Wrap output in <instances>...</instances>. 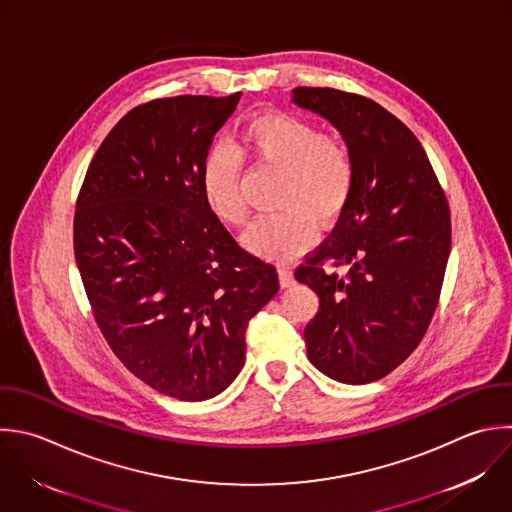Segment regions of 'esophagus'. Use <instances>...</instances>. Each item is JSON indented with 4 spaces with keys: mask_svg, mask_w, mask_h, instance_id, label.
<instances>
[{
    "mask_svg": "<svg viewBox=\"0 0 512 512\" xmlns=\"http://www.w3.org/2000/svg\"><path fill=\"white\" fill-rule=\"evenodd\" d=\"M278 280H280V286L282 288H290V286H294V272L288 268V266H280L278 268Z\"/></svg>",
    "mask_w": 512,
    "mask_h": 512,
    "instance_id": "esophagus-1",
    "label": "esophagus"
}]
</instances>
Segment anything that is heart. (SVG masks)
Wrapping results in <instances>:
<instances>
[{
	"label": "heart",
	"instance_id": "obj_1",
	"mask_svg": "<svg viewBox=\"0 0 512 512\" xmlns=\"http://www.w3.org/2000/svg\"><path fill=\"white\" fill-rule=\"evenodd\" d=\"M238 152L280 172L274 206L250 224L244 244L272 260H292L316 240V220L330 226L348 206L354 186V162L348 148L294 114L266 112L252 118L238 136ZM204 202L210 212L230 226L246 220V204L240 196V160L218 146L200 174Z\"/></svg>",
	"mask_w": 512,
	"mask_h": 512
}]
</instances>
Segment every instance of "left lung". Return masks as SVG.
I'll use <instances>...</instances> for the list:
<instances>
[{"label":"left lung","mask_w":512,"mask_h":512,"mask_svg":"<svg viewBox=\"0 0 512 512\" xmlns=\"http://www.w3.org/2000/svg\"><path fill=\"white\" fill-rule=\"evenodd\" d=\"M292 102L328 120L354 162L348 206L296 270L320 298L304 330L308 360L332 380L368 384L430 324L450 254L448 204L416 136L376 102L332 88H296Z\"/></svg>","instance_id":"1"}]
</instances>
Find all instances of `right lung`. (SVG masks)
<instances>
[{"label":"right lung","instance_id":"add662e5","mask_svg":"<svg viewBox=\"0 0 512 512\" xmlns=\"http://www.w3.org/2000/svg\"><path fill=\"white\" fill-rule=\"evenodd\" d=\"M240 96L134 108L98 148L76 204V264L102 334L134 376L178 400L232 384L248 322L278 292L274 266L236 244L200 184Z\"/></svg>","mask_w":512,"mask_h":512}]
</instances>
